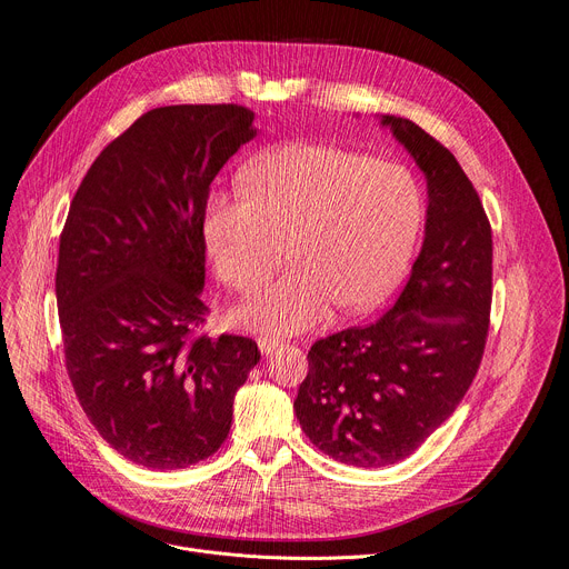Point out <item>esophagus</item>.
Segmentation results:
<instances>
[{"label": "esophagus", "instance_id": "34e87169", "mask_svg": "<svg viewBox=\"0 0 569 569\" xmlns=\"http://www.w3.org/2000/svg\"><path fill=\"white\" fill-rule=\"evenodd\" d=\"M281 343H283V339L272 337V335H260V337H258V348H260V352H262V355L274 352Z\"/></svg>", "mask_w": 569, "mask_h": 569}]
</instances>
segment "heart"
<instances>
[{
    "label": "heart",
    "mask_w": 569,
    "mask_h": 569,
    "mask_svg": "<svg viewBox=\"0 0 569 569\" xmlns=\"http://www.w3.org/2000/svg\"><path fill=\"white\" fill-rule=\"evenodd\" d=\"M242 192L214 193L204 242L219 277L253 295L286 260L295 269L242 318L274 332H305L332 313L378 307L403 277L425 219L410 168L355 149L297 142L242 172Z\"/></svg>",
    "instance_id": "1"
}]
</instances>
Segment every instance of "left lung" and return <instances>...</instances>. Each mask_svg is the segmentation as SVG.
Returning a JSON list of instances; mask_svg holds the SVG:
<instances>
[{"label": "left lung", "mask_w": 569, "mask_h": 569, "mask_svg": "<svg viewBox=\"0 0 569 569\" xmlns=\"http://www.w3.org/2000/svg\"><path fill=\"white\" fill-rule=\"evenodd\" d=\"M427 174V234L397 305L318 339L295 412L332 459L380 468L410 457L466 397L489 337L493 239L485 204L450 149L385 114Z\"/></svg>", "instance_id": "left-lung-1"}]
</instances>
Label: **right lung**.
<instances>
[{
    "label": "right lung",
    "instance_id": "obj_1",
    "mask_svg": "<svg viewBox=\"0 0 569 569\" xmlns=\"http://www.w3.org/2000/svg\"><path fill=\"white\" fill-rule=\"evenodd\" d=\"M253 136L237 103L144 112L89 166L59 234L69 380L99 436L138 466L212 457L260 360L249 337H209L200 300L209 187Z\"/></svg>",
    "mask_w": 569,
    "mask_h": 569
}]
</instances>
